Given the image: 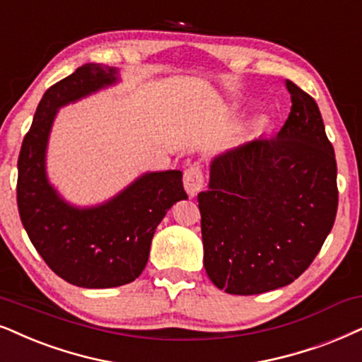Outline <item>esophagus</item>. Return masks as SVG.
Instances as JSON below:
<instances>
[{
	"label": "esophagus",
	"mask_w": 362,
	"mask_h": 362,
	"mask_svg": "<svg viewBox=\"0 0 362 362\" xmlns=\"http://www.w3.org/2000/svg\"><path fill=\"white\" fill-rule=\"evenodd\" d=\"M184 187L189 195H195L197 192L204 189V170L202 167L197 165H189L184 172Z\"/></svg>",
	"instance_id": "obj_1"
}]
</instances>
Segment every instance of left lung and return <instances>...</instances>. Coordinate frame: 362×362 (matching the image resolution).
<instances>
[{"label":"left lung","mask_w":362,"mask_h":362,"mask_svg":"<svg viewBox=\"0 0 362 362\" xmlns=\"http://www.w3.org/2000/svg\"><path fill=\"white\" fill-rule=\"evenodd\" d=\"M291 113L274 139L217 155L200 192L204 265L218 289L262 294L313 264L337 212V167L317 103L291 80Z\"/></svg>","instance_id":"left-lung-1"}]
</instances>
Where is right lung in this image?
I'll return each mask as SVG.
<instances>
[{
	"instance_id": "1",
	"label": "right lung",
	"mask_w": 362,
	"mask_h": 362,
	"mask_svg": "<svg viewBox=\"0 0 362 362\" xmlns=\"http://www.w3.org/2000/svg\"><path fill=\"white\" fill-rule=\"evenodd\" d=\"M118 78L115 68L86 63L49 86L18 158V210L31 244L57 276L86 289L135 281L147 265L155 228L187 199L180 170L144 173L108 202L85 209L63 200L48 182L47 147L58 108Z\"/></svg>"
}]
</instances>
